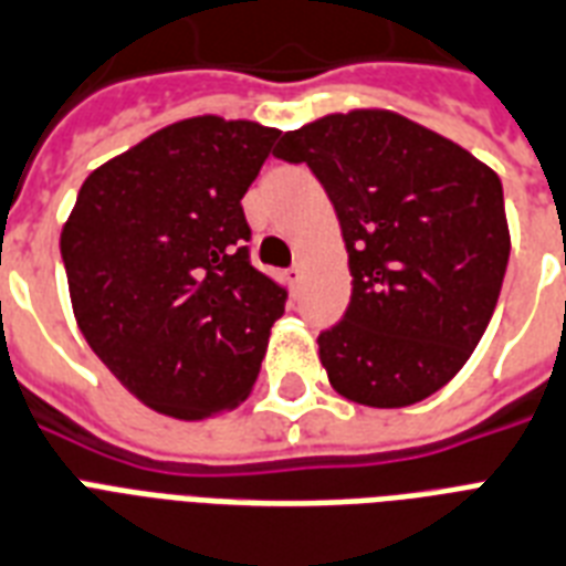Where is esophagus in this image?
I'll list each match as a JSON object with an SVG mask.
<instances>
[{
    "instance_id": "esophagus-1",
    "label": "esophagus",
    "mask_w": 566,
    "mask_h": 566,
    "mask_svg": "<svg viewBox=\"0 0 566 566\" xmlns=\"http://www.w3.org/2000/svg\"><path fill=\"white\" fill-rule=\"evenodd\" d=\"M301 274H304V269H301V265H292V269H286V274H283V277H286L289 286H297Z\"/></svg>"
}]
</instances>
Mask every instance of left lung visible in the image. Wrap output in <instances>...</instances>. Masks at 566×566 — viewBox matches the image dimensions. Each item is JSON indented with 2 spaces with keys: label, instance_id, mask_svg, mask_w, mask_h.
Wrapping results in <instances>:
<instances>
[{
  "label": "left lung",
  "instance_id": "left-lung-1",
  "mask_svg": "<svg viewBox=\"0 0 566 566\" xmlns=\"http://www.w3.org/2000/svg\"><path fill=\"white\" fill-rule=\"evenodd\" d=\"M274 156L310 165L343 227L352 301L318 336L331 387L366 407L433 396L502 292L511 233L496 170L387 108L318 117Z\"/></svg>",
  "mask_w": 566,
  "mask_h": 566
}]
</instances>
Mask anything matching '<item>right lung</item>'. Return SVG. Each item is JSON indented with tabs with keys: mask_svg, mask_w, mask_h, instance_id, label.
Here are the masks:
<instances>
[{
	"mask_svg": "<svg viewBox=\"0 0 566 566\" xmlns=\"http://www.w3.org/2000/svg\"><path fill=\"white\" fill-rule=\"evenodd\" d=\"M280 129L203 115L91 174L61 230L82 336L156 413L197 422L251 396L286 289L251 265L242 197Z\"/></svg>",
	"mask_w": 566,
	"mask_h": 566,
	"instance_id": "1",
	"label": "right lung"
}]
</instances>
